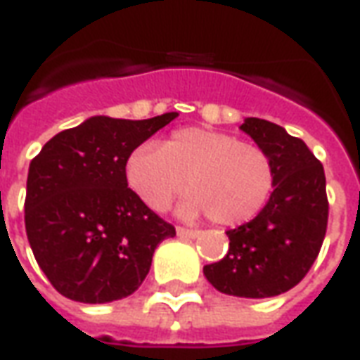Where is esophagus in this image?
<instances>
[{
	"mask_svg": "<svg viewBox=\"0 0 360 360\" xmlns=\"http://www.w3.org/2000/svg\"><path fill=\"white\" fill-rule=\"evenodd\" d=\"M200 231H196V229H187V227H177V235L183 237V239H195L198 237Z\"/></svg>",
	"mask_w": 360,
	"mask_h": 360,
	"instance_id": "esophagus-1",
	"label": "esophagus"
}]
</instances>
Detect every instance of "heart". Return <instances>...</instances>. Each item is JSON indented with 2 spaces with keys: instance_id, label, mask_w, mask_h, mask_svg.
I'll return each instance as SVG.
<instances>
[{
  "instance_id": "1",
  "label": "heart",
  "mask_w": 360,
  "mask_h": 360,
  "mask_svg": "<svg viewBox=\"0 0 360 360\" xmlns=\"http://www.w3.org/2000/svg\"><path fill=\"white\" fill-rule=\"evenodd\" d=\"M129 187L148 208L164 212L187 188L179 212H208L219 226H241L264 208L274 187L270 156L260 146L202 127L173 131L160 148L141 144L125 165Z\"/></svg>"
}]
</instances>
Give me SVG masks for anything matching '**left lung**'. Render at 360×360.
<instances>
[{
    "mask_svg": "<svg viewBox=\"0 0 360 360\" xmlns=\"http://www.w3.org/2000/svg\"><path fill=\"white\" fill-rule=\"evenodd\" d=\"M245 133L270 156L274 193L257 218L229 229V250L204 266L218 291L266 299L289 291L309 274L328 227L326 175L309 146L283 127L247 117Z\"/></svg>",
    "mask_w": 360,
    "mask_h": 360,
    "instance_id": "8db88e82",
    "label": "left lung"
}]
</instances>
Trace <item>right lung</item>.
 I'll use <instances>...</instances> for the list:
<instances>
[{"label":"right lung","mask_w":360,"mask_h":360,"mask_svg":"<svg viewBox=\"0 0 360 360\" xmlns=\"http://www.w3.org/2000/svg\"><path fill=\"white\" fill-rule=\"evenodd\" d=\"M177 113L131 121L96 115L58 133L30 162L25 227L38 266L59 293L111 302L134 293L175 227L129 188L134 148Z\"/></svg>","instance_id":"1"}]
</instances>
